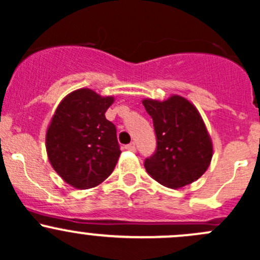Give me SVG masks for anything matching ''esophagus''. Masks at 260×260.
Wrapping results in <instances>:
<instances>
[{
    "label": "esophagus",
    "mask_w": 260,
    "mask_h": 260,
    "mask_svg": "<svg viewBox=\"0 0 260 260\" xmlns=\"http://www.w3.org/2000/svg\"><path fill=\"white\" fill-rule=\"evenodd\" d=\"M125 149H127V151H131V152H136V145L135 143H129V145L125 146Z\"/></svg>",
    "instance_id": "esophagus-1"
}]
</instances>
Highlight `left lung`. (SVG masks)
<instances>
[{
    "instance_id": "8db88e82",
    "label": "left lung",
    "mask_w": 260,
    "mask_h": 260,
    "mask_svg": "<svg viewBox=\"0 0 260 260\" xmlns=\"http://www.w3.org/2000/svg\"><path fill=\"white\" fill-rule=\"evenodd\" d=\"M153 120L154 154L145 161L146 171L161 185L180 188L200 179L210 166L212 141L198 108L183 96L142 101Z\"/></svg>"
}]
</instances>
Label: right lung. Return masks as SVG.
Instances as JSON below:
<instances>
[{
    "label": "right lung",
    "mask_w": 260,
    "mask_h": 260,
    "mask_svg": "<svg viewBox=\"0 0 260 260\" xmlns=\"http://www.w3.org/2000/svg\"><path fill=\"white\" fill-rule=\"evenodd\" d=\"M114 96L80 88L68 94L55 109L46 129L45 146L52 169L79 190L103 182L120 156L114 124L106 112Z\"/></svg>",
    "instance_id": "right-lung-1"
}]
</instances>
